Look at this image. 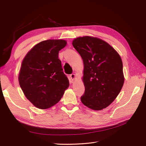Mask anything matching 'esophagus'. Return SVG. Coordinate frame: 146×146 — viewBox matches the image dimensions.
I'll list each match as a JSON object with an SVG mask.
<instances>
[{
  "instance_id": "esophagus-1",
  "label": "esophagus",
  "mask_w": 146,
  "mask_h": 146,
  "mask_svg": "<svg viewBox=\"0 0 146 146\" xmlns=\"http://www.w3.org/2000/svg\"><path fill=\"white\" fill-rule=\"evenodd\" d=\"M70 77L71 78V79H72V80H74V78H76V75H75L74 74H70Z\"/></svg>"
}]
</instances>
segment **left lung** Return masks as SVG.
<instances>
[{"instance_id": "8db88e82", "label": "left lung", "mask_w": 146, "mask_h": 146, "mask_svg": "<svg viewBox=\"0 0 146 146\" xmlns=\"http://www.w3.org/2000/svg\"><path fill=\"white\" fill-rule=\"evenodd\" d=\"M72 45L84 64L85 91L82 102L94 110L107 107L115 100L124 82L121 56L107 42L97 38L78 37Z\"/></svg>"}]
</instances>
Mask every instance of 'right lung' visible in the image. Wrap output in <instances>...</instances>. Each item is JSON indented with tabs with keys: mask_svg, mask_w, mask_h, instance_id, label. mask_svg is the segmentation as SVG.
Returning a JSON list of instances; mask_svg holds the SVG:
<instances>
[{
	"mask_svg": "<svg viewBox=\"0 0 146 146\" xmlns=\"http://www.w3.org/2000/svg\"><path fill=\"white\" fill-rule=\"evenodd\" d=\"M63 39H48L35 46L22 63L19 82L27 99L39 109L58 103L69 85L58 53L66 45Z\"/></svg>",
	"mask_w": 146,
	"mask_h": 146,
	"instance_id": "obj_1",
	"label": "right lung"
}]
</instances>
